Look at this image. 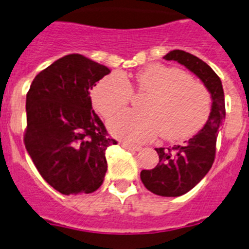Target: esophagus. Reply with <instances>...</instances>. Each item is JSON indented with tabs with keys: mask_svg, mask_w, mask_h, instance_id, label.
Wrapping results in <instances>:
<instances>
[{
	"mask_svg": "<svg viewBox=\"0 0 249 249\" xmlns=\"http://www.w3.org/2000/svg\"><path fill=\"white\" fill-rule=\"evenodd\" d=\"M121 146L123 147V148L126 149H129V151H133V152H137V151H141V147L140 146H133V144H129V143H126V142H122L121 143Z\"/></svg>",
	"mask_w": 249,
	"mask_h": 249,
	"instance_id": "obj_1",
	"label": "esophagus"
}]
</instances>
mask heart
Returning a JSON list of instances; mask_svg holds the SVG:
<instances>
[{
  "mask_svg": "<svg viewBox=\"0 0 249 249\" xmlns=\"http://www.w3.org/2000/svg\"><path fill=\"white\" fill-rule=\"evenodd\" d=\"M132 91L147 93L141 113L123 112L108 121L109 132L128 143H144L160 137L183 141L199 131L210 113V93L183 71L164 65L147 66L133 76L113 73L92 91V102L103 117L126 108Z\"/></svg>",
  "mask_w": 249,
  "mask_h": 249,
  "instance_id": "1",
  "label": "heart"
}]
</instances>
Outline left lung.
I'll return each instance as SVG.
<instances>
[{
	"label": "left lung",
	"instance_id": "1",
	"mask_svg": "<svg viewBox=\"0 0 249 249\" xmlns=\"http://www.w3.org/2000/svg\"><path fill=\"white\" fill-rule=\"evenodd\" d=\"M163 58L181 63L195 73L203 82L212 100L210 116L201 131L181 146L156 148L160 163L153 169L141 172L142 183L152 193L162 197H178L197 186L212 167L217 136L226 118L224 92L219 77L198 57L182 50H173Z\"/></svg>",
	"mask_w": 249,
	"mask_h": 249
}]
</instances>
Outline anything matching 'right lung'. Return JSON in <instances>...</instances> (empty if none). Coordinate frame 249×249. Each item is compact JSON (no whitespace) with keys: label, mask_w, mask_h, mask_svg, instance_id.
Instances as JSON below:
<instances>
[{"label":"right lung","mask_w":249,"mask_h":249,"mask_svg":"<svg viewBox=\"0 0 249 249\" xmlns=\"http://www.w3.org/2000/svg\"><path fill=\"white\" fill-rule=\"evenodd\" d=\"M109 72L106 66L71 53L31 83L25 146L39 175L62 195L92 193L103 183L106 149L117 142L92 109L89 91Z\"/></svg>","instance_id":"1"}]
</instances>
